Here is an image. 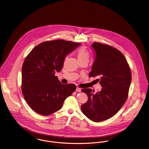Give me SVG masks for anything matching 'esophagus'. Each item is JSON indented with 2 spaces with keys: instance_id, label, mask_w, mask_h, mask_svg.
<instances>
[{
  "instance_id": "34e87169",
  "label": "esophagus",
  "mask_w": 149,
  "mask_h": 149,
  "mask_svg": "<svg viewBox=\"0 0 149 149\" xmlns=\"http://www.w3.org/2000/svg\"><path fill=\"white\" fill-rule=\"evenodd\" d=\"M76 91L78 92H81V88H78V87H77V88H76Z\"/></svg>"
}]
</instances>
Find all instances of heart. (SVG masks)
Listing matches in <instances>:
<instances>
[{
  "label": "heart",
  "instance_id": "1",
  "mask_svg": "<svg viewBox=\"0 0 149 149\" xmlns=\"http://www.w3.org/2000/svg\"><path fill=\"white\" fill-rule=\"evenodd\" d=\"M77 57L78 61L89 60V54L84 47L79 48L77 51Z\"/></svg>",
  "mask_w": 149,
  "mask_h": 149
}]
</instances>
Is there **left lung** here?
Masks as SVG:
<instances>
[{
	"mask_svg": "<svg viewBox=\"0 0 149 149\" xmlns=\"http://www.w3.org/2000/svg\"><path fill=\"white\" fill-rule=\"evenodd\" d=\"M94 61L90 77H96L102 86L94 93L90 88L82 91L88 101L81 105L83 113L94 122H101L113 116L126 102L131 82V73L123 54L116 48L97 42L92 45Z\"/></svg>",
	"mask_w": 149,
	"mask_h": 149,
	"instance_id": "obj_1",
	"label": "left lung"
}]
</instances>
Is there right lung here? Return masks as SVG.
I'll use <instances>...</instances> for the list:
<instances>
[{"instance_id":"add662e5","label":"right lung","mask_w":149,"mask_h":149,"mask_svg":"<svg viewBox=\"0 0 149 149\" xmlns=\"http://www.w3.org/2000/svg\"><path fill=\"white\" fill-rule=\"evenodd\" d=\"M79 45L61 39L45 41L26 56L22 68V90L27 104L39 115L47 116L60 110L66 98L76 90L74 84H62L54 74Z\"/></svg>"}]
</instances>
